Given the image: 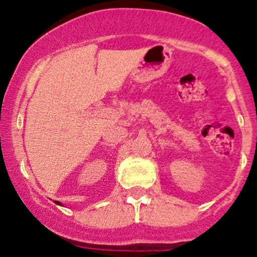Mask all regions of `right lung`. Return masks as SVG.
I'll use <instances>...</instances> for the list:
<instances>
[{
    "label": "right lung",
    "instance_id": "right-lung-1",
    "mask_svg": "<svg viewBox=\"0 0 257 257\" xmlns=\"http://www.w3.org/2000/svg\"><path fill=\"white\" fill-rule=\"evenodd\" d=\"M55 203H57V204H59V205H61V203L60 202H57V200H55Z\"/></svg>",
    "mask_w": 257,
    "mask_h": 257
}]
</instances>
